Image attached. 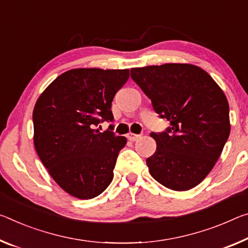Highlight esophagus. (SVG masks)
Wrapping results in <instances>:
<instances>
[{
	"mask_svg": "<svg viewBox=\"0 0 248 248\" xmlns=\"http://www.w3.org/2000/svg\"><path fill=\"white\" fill-rule=\"evenodd\" d=\"M128 139L129 140H130V141H132V142H133V141H137V140H138L139 138H140V135H135V133H128Z\"/></svg>",
	"mask_w": 248,
	"mask_h": 248,
	"instance_id": "1",
	"label": "esophagus"
}]
</instances>
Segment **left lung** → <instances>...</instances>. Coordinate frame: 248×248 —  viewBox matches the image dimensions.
Wrapping results in <instances>:
<instances>
[{"mask_svg": "<svg viewBox=\"0 0 248 248\" xmlns=\"http://www.w3.org/2000/svg\"><path fill=\"white\" fill-rule=\"evenodd\" d=\"M131 78L171 125L150 136L156 150L147 159L152 178L173 191H187L206 178L231 132L225 93L205 70L168 62L131 68Z\"/></svg>", "mask_w": 248, "mask_h": 248, "instance_id": "1", "label": "left lung"}]
</instances>
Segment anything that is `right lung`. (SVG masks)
I'll return each mask as SVG.
<instances>
[{"instance_id":"add662e5","label":"right lung","mask_w":248,"mask_h":248,"mask_svg":"<svg viewBox=\"0 0 248 248\" xmlns=\"http://www.w3.org/2000/svg\"><path fill=\"white\" fill-rule=\"evenodd\" d=\"M128 78L129 69H70L35 104V150L55 182L74 198L93 199L111 183L127 139L95 128L113 120V97Z\"/></svg>"}]
</instances>
